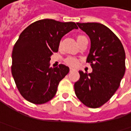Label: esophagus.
Segmentation results:
<instances>
[{
    "instance_id": "1",
    "label": "esophagus",
    "mask_w": 131,
    "mask_h": 131,
    "mask_svg": "<svg viewBox=\"0 0 131 131\" xmlns=\"http://www.w3.org/2000/svg\"><path fill=\"white\" fill-rule=\"evenodd\" d=\"M73 71H74V69H73V68H70V72H72Z\"/></svg>"
}]
</instances>
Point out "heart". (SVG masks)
Segmentation results:
<instances>
[{
    "instance_id": "b5f03b06",
    "label": "heart",
    "mask_w": 131,
    "mask_h": 131,
    "mask_svg": "<svg viewBox=\"0 0 131 131\" xmlns=\"http://www.w3.org/2000/svg\"><path fill=\"white\" fill-rule=\"evenodd\" d=\"M82 37H83V36H77V40L80 38H82ZM65 62L67 65L70 66H73V67L77 66V65L78 64V60L76 58H72V57H69V58H66Z\"/></svg>"
}]
</instances>
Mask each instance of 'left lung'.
<instances>
[{"instance_id":"1","label":"left lung","mask_w":131,"mask_h":131,"mask_svg":"<svg viewBox=\"0 0 131 131\" xmlns=\"http://www.w3.org/2000/svg\"><path fill=\"white\" fill-rule=\"evenodd\" d=\"M77 24L90 39L87 62L91 64L93 71H79L80 78L74 84V91L85 106L98 108L118 89L125 72V53L117 36L103 24Z\"/></svg>"}]
</instances>
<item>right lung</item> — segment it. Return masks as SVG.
Returning a JSON list of instances; mask_svg holds the SVG:
<instances>
[{"mask_svg": "<svg viewBox=\"0 0 131 131\" xmlns=\"http://www.w3.org/2000/svg\"><path fill=\"white\" fill-rule=\"evenodd\" d=\"M73 22L43 19L32 23L19 35L12 51V73L20 94L28 101L42 104L57 93L59 82L69 72L68 66L50 67L61 38L77 29Z\"/></svg>", "mask_w": 131, "mask_h": 131, "instance_id": "1", "label": "right lung"}]
</instances>
